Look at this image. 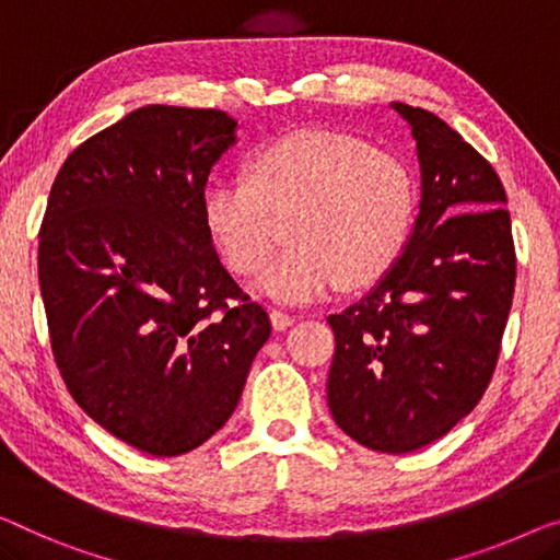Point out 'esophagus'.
Here are the masks:
<instances>
[{"mask_svg":"<svg viewBox=\"0 0 560 560\" xmlns=\"http://www.w3.org/2000/svg\"><path fill=\"white\" fill-rule=\"evenodd\" d=\"M271 327L277 329V331H283L287 327H291V324L296 322V316L294 314H289V312H281V308H271Z\"/></svg>","mask_w":560,"mask_h":560,"instance_id":"obj_1","label":"esophagus"}]
</instances>
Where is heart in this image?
<instances>
[{
  "mask_svg": "<svg viewBox=\"0 0 560 560\" xmlns=\"http://www.w3.org/2000/svg\"><path fill=\"white\" fill-rule=\"evenodd\" d=\"M415 188L397 158L334 130H302L264 145L246 175L215 180L208 231L241 277H256L283 238L294 241L258 289L273 302L306 304L380 279L410 236Z\"/></svg>",
  "mask_w": 560,
  "mask_h": 560,
  "instance_id": "b5f03b06",
  "label": "heart"
}]
</instances>
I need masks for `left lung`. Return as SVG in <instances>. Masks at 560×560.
<instances>
[{"mask_svg": "<svg viewBox=\"0 0 560 560\" xmlns=\"http://www.w3.org/2000/svg\"><path fill=\"white\" fill-rule=\"evenodd\" d=\"M412 128L422 200L405 252L370 294L331 314L334 422L360 445L402 455L472 412L493 377L515 289L505 188L460 132L392 103Z\"/></svg>", "mask_w": 560, "mask_h": 560, "instance_id": "left-lung-1", "label": "left lung"}]
</instances>
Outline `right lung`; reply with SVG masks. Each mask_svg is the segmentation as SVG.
I'll return each instance as SVG.
<instances>
[{"instance_id": "1", "label": "right lung", "mask_w": 560, "mask_h": 560, "mask_svg": "<svg viewBox=\"0 0 560 560\" xmlns=\"http://www.w3.org/2000/svg\"><path fill=\"white\" fill-rule=\"evenodd\" d=\"M236 143L223 110L148 105L67 155L39 229V289L74 402L155 457L236 410L269 314L223 269L206 180Z\"/></svg>"}]
</instances>
